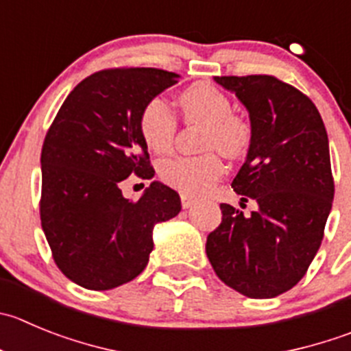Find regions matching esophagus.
Masks as SVG:
<instances>
[{"instance_id": "esophagus-1", "label": "esophagus", "mask_w": 351, "mask_h": 351, "mask_svg": "<svg viewBox=\"0 0 351 351\" xmlns=\"http://www.w3.org/2000/svg\"><path fill=\"white\" fill-rule=\"evenodd\" d=\"M195 204V199L191 197V195H186V194H182V206L185 209L192 208V206Z\"/></svg>"}]
</instances>
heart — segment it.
Masks as SVG:
<instances>
[{
	"instance_id": "1",
	"label": "heart",
	"mask_w": 351,
	"mask_h": 351,
	"mask_svg": "<svg viewBox=\"0 0 351 351\" xmlns=\"http://www.w3.org/2000/svg\"><path fill=\"white\" fill-rule=\"evenodd\" d=\"M178 106L186 123L204 124L202 149H218L227 157H239L251 142L250 123L232 112V101L209 83H195L178 95ZM140 135L152 152L165 154L173 147L176 117L162 98L145 104L138 119ZM223 173L216 152L194 157H171L160 162L159 175L169 185L189 195H202Z\"/></svg>"
}]
</instances>
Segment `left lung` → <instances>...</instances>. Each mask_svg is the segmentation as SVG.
I'll return each mask as SVG.
<instances>
[{"label": "left lung", "mask_w": 351, "mask_h": 351, "mask_svg": "<svg viewBox=\"0 0 351 351\" xmlns=\"http://www.w3.org/2000/svg\"><path fill=\"white\" fill-rule=\"evenodd\" d=\"M215 81L250 112V150L232 189L258 209L244 216L220 204L221 223L208 235L206 254L228 287L275 298L303 279L324 239L334 199L327 131L315 104L277 77Z\"/></svg>", "instance_id": "1"}]
</instances>
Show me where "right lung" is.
<instances>
[{"mask_svg":"<svg viewBox=\"0 0 351 351\" xmlns=\"http://www.w3.org/2000/svg\"><path fill=\"white\" fill-rule=\"evenodd\" d=\"M178 77L152 67L95 72L69 93L45 136L41 227L57 267L84 289H114L138 277L154 250V225L182 209L180 195L159 182L138 201L121 192L130 175L156 173L140 112Z\"/></svg>","mask_w":351,"mask_h":351,"instance_id":"right-lung-1","label":"right lung"}]
</instances>
